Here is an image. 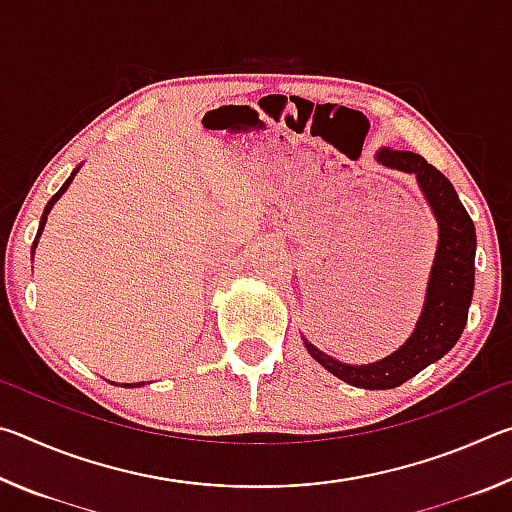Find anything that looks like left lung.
I'll return each mask as SVG.
<instances>
[{"label": "left lung", "instance_id": "1", "mask_svg": "<svg viewBox=\"0 0 512 512\" xmlns=\"http://www.w3.org/2000/svg\"><path fill=\"white\" fill-rule=\"evenodd\" d=\"M375 160L386 169L413 173L438 223L436 255H433L420 318L400 348L366 366H350V363L329 357L305 336H302V343L320 366L343 379L345 384L368 388V391H386V388L404 384L429 363L445 357L461 339L474 291L476 232L452 183L422 155L384 146L375 153Z\"/></svg>", "mask_w": 512, "mask_h": 512}]
</instances>
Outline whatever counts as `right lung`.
<instances>
[{"mask_svg": "<svg viewBox=\"0 0 512 512\" xmlns=\"http://www.w3.org/2000/svg\"><path fill=\"white\" fill-rule=\"evenodd\" d=\"M79 169H81V164H79V167H76V169L72 171V176H69V178L65 180V183H63V187H60V189H58V192H56L54 196H51V198H49V203H47V207H45V212H42V216H40V225H38V235H36V241H33L31 255H33V253H36L38 239H40V235H42V230H45V223H47V214L51 212V207H54V205H56V201H58V198H60V196H63V194L67 192V187H69V185H72V180H74V176H76V173H79ZM110 384H112V381H110ZM140 386H144V381H137V384H124V388H140Z\"/></svg>", "mask_w": 512, "mask_h": 512, "instance_id": "1", "label": "right lung"}]
</instances>
